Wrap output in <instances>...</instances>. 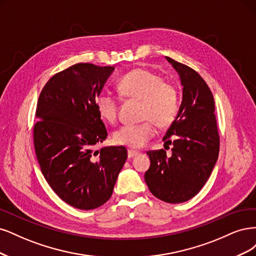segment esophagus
I'll return each instance as SVG.
<instances>
[{"label": "esophagus", "mask_w": 256, "mask_h": 256, "mask_svg": "<svg viewBox=\"0 0 256 256\" xmlns=\"http://www.w3.org/2000/svg\"><path fill=\"white\" fill-rule=\"evenodd\" d=\"M138 154H139V152H137V151L128 150V158H135V156H137Z\"/></svg>", "instance_id": "esophagus-1"}]
</instances>
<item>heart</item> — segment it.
I'll return each instance as SVG.
<instances>
[{
	"label": "heart",
	"mask_w": 256,
	"mask_h": 256,
	"mask_svg": "<svg viewBox=\"0 0 256 256\" xmlns=\"http://www.w3.org/2000/svg\"><path fill=\"white\" fill-rule=\"evenodd\" d=\"M121 96L142 101V118L139 124H126L114 130V142L130 149L142 148L156 133L155 124L168 128L174 123L180 110V94L176 86L164 80L160 74L146 68H136L124 74L117 83ZM96 107L100 117L108 123L118 119V98L101 92L96 98Z\"/></svg>",
	"instance_id": "heart-1"
}]
</instances>
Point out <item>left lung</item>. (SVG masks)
<instances>
[{
  "instance_id": "1",
  "label": "left lung",
  "mask_w": 256,
  "mask_h": 256,
  "mask_svg": "<svg viewBox=\"0 0 256 256\" xmlns=\"http://www.w3.org/2000/svg\"><path fill=\"white\" fill-rule=\"evenodd\" d=\"M180 78L183 101L174 123L162 140L164 149L148 151L150 168L144 173L150 192L168 203L188 201L208 180L218 160L220 136L215 116V101L199 73L188 66L166 57Z\"/></svg>"
}]
</instances>
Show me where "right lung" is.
I'll return each instance as SVG.
<instances>
[{
	"instance_id": "right-lung-1",
	"label": "right lung",
	"mask_w": 256,
	"mask_h": 256,
	"mask_svg": "<svg viewBox=\"0 0 256 256\" xmlns=\"http://www.w3.org/2000/svg\"><path fill=\"white\" fill-rule=\"evenodd\" d=\"M114 67L80 62L56 73L40 92L32 128L41 172L53 192L78 210H94L112 194L128 151L96 148L107 130L96 98Z\"/></svg>"
}]
</instances>
